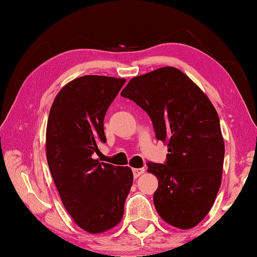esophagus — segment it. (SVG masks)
<instances>
[{
	"label": "esophagus",
	"mask_w": 257,
	"mask_h": 257,
	"mask_svg": "<svg viewBox=\"0 0 257 257\" xmlns=\"http://www.w3.org/2000/svg\"><path fill=\"white\" fill-rule=\"evenodd\" d=\"M132 172H133V175H135V178H138L139 175H142L144 172H145V168H133Z\"/></svg>",
	"instance_id": "34e87169"
}]
</instances>
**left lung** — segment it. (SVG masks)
<instances>
[{"label": "left lung", "instance_id": "left-lung-1", "mask_svg": "<svg viewBox=\"0 0 257 257\" xmlns=\"http://www.w3.org/2000/svg\"><path fill=\"white\" fill-rule=\"evenodd\" d=\"M149 114L167 143L164 164L147 163L159 186L153 201L167 223L189 229L212 208L221 186L224 144L208 98L184 72L165 66L130 80L120 93Z\"/></svg>", "mask_w": 257, "mask_h": 257}]
</instances>
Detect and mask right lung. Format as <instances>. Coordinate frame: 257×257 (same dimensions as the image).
<instances>
[{"mask_svg": "<svg viewBox=\"0 0 257 257\" xmlns=\"http://www.w3.org/2000/svg\"><path fill=\"white\" fill-rule=\"evenodd\" d=\"M125 79L83 76L55 98L47 126V159L65 209L82 229H111L124 215L133 182L130 167L99 163L93 154L106 143L104 118Z\"/></svg>", "mask_w": 257, "mask_h": 257, "instance_id": "right-lung-1", "label": "right lung"}]
</instances>
